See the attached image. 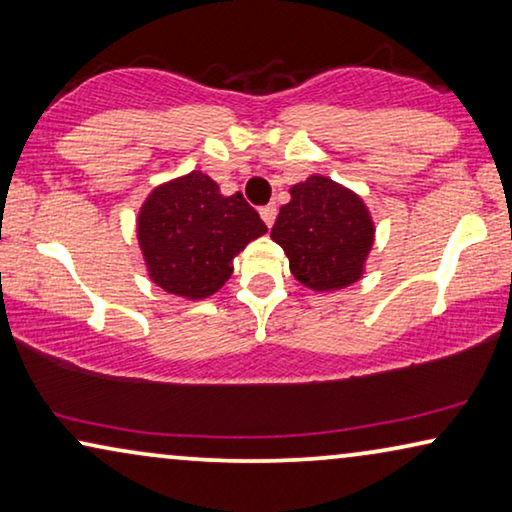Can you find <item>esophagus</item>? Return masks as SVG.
<instances>
[{
	"mask_svg": "<svg viewBox=\"0 0 512 512\" xmlns=\"http://www.w3.org/2000/svg\"><path fill=\"white\" fill-rule=\"evenodd\" d=\"M259 215H262L264 225H266V227H271V225H273V220H276V206H273V204L264 206L262 211H259Z\"/></svg>",
	"mask_w": 512,
	"mask_h": 512,
	"instance_id": "1",
	"label": "esophagus"
}]
</instances>
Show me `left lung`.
<instances>
[{"label":"left lung","mask_w":512,"mask_h":512,"mask_svg":"<svg viewBox=\"0 0 512 512\" xmlns=\"http://www.w3.org/2000/svg\"><path fill=\"white\" fill-rule=\"evenodd\" d=\"M290 197L271 239L285 250L292 276L315 292L357 283L376 234L362 197L318 174L292 185Z\"/></svg>","instance_id":"obj_1"}]
</instances>
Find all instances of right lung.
Here are the masks:
<instances>
[{
  "instance_id": "obj_1",
  "label": "right lung",
  "mask_w": 512,
  "mask_h": 512,
  "mask_svg": "<svg viewBox=\"0 0 512 512\" xmlns=\"http://www.w3.org/2000/svg\"><path fill=\"white\" fill-rule=\"evenodd\" d=\"M262 234L266 225L243 194L225 197L201 171L157 185L136 218L150 280L194 301L218 292L232 276L234 257Z\"/></svg>"
}]
</instances>
